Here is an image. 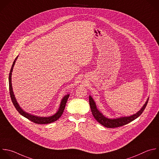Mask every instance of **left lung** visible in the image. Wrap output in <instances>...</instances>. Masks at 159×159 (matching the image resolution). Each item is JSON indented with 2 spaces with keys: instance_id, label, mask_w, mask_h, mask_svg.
Returning a JSON list of instances; mask_svg holds the SVG:
<instances>
[{
  "instance_id": "8db88e82",
  "label": "left lung",
  "mask_w": 159,
  "mask_h": 159,
  "mask_svg": "<svg viewBox=\"0 0 159 159\" xmlns=\"http://www.w3.org/2000/svg\"><path fill=\"white\" fill-rule=\"evenodd\" d=\"M148 97L147 98L145 103L143 104L142 107L135 114L130 116H124V117H120L118 118H108L105 117L97 107V105L93 99V98L89 95V104L90 109L92 113L93 117L100 123L101 125H103L105 127L107 128H116L123 126L126 125L130 122L134 120L137 118H138L143 112L145 108L146 107V105L148 103Z\"/></svg>"
}]
</instances>
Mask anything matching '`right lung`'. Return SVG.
<instances>
[{
    "mask_svg": "<svg viewBox=\"0 0 159 159\" xmlns=\"http://www.w3.org/2000/svg\"><path fill=\"white\" fill-rule=\"evenodd\" d=\"M19 56H17V57L15 59L13 64L12 66L10 73H9V91H10V95H11V97L12 101V103L14 104V105L15 106L16 109H17V111L19 112V113L20 114H21L22 116H24V117L28 119L29 120H30V121L35 123V124H50L52 122H54L56 120H57L62 116V114L64 112L66 105L67 103V101L68 100V98L70 95V94H67L62 99L61 103H60V106L59 108L57 111V112L54 114L53 116H48V117H40V116H34L33 114L27 113V112L24 111L19 105V104L18 103L15 95L14 93L13 92V89H12V72L13 71V68L14 67L15 63L16 62V60L17 59Z\"/></svg>",
    "mask_w": 159,
    "mask_h": 159,
    "instance_id": "obj_1",
    "label": "right lung"
}]
</instances>
